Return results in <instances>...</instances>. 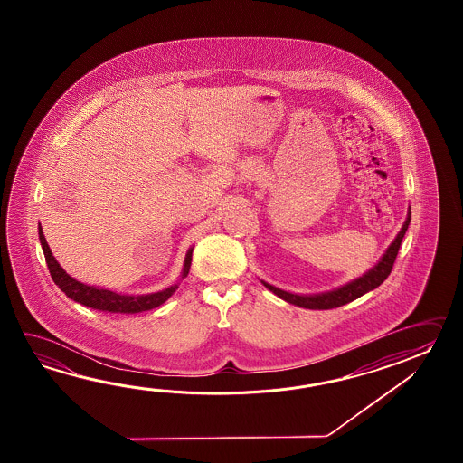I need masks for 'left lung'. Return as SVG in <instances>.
Returning a JSON list of instances; mask_svg holds the SVG:
<instances>
[{
    "instance_id": "8db88e82",
    "label": "left lung",
    "mask_w": 463,
    "mask_h": 463,
    "mask_svg": "<svg viewBox=\"0 0 463 463\" xmlns=\"http://www.w3.org/2000/svg\"><path fill=\"white\" fill-rule=\"evenodd\" d=\"M409 223H411V213H409V217L405 220L402 230L399 232V235L393 240L392 245L387 248L383 260L369 273H365L364 276L357 278L354 281H351L349 285L343 286L339 289L329 291V293H323V295L299 296L283 291V289L275 288V286L268 285L265 281H263V285L269 291H273L276 296H279L281 299H285V301L291 303V305L306 307V309H333V307L347 305V303L357 299L359 296L365 295L367 291L375 289L377 286L383 285L385 278L391 275L393 263H395V258H397V253H399V248H401V243H402L403 235H405L407 228H409Z\"/></svg>"
}]
</instances>
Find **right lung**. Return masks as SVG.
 I'll use <instances>...</instances> for the list:
<instances>
[{"mask_svg": "<svg viewBox=\"0 0 463 463\" xmlns=\"http://www.w3.org/2000/svg\"><path fill=\"white\" fill-rule=\"evenodd\" d=\"M40 241L44 251V258L46 263L50 268L51 278L56 285L60 286L61 291L66 293L68 298L74 299L76 303L88 306V307H94V309H100V311H109V313H140V311H148L154 309L157 306L165 303L170 296L177 291L178 285L170 286L164 291H158L154 295H142V296H130V295H118L114 291L109 289H100V288H94V286L82 285L76 281L72 276L68 275L60 263L56 261V258L51 253L50 246L46 238L43 235V228L40 225ZM192 251L188 250L187 258H185V268H184V278L188 275L190 271V265H192Z\"/></svg>", "mask_w": 463, "mask_h": 463, "instance_id": "add662e5", "label": "right lung"}]
</instances>
